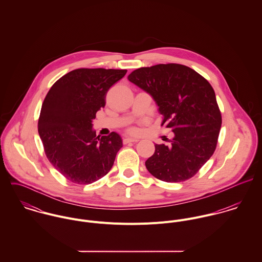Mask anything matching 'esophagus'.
<instances>
[{"label":"esophagus","mask_w":262,"mask_h":262,"mask_svg":"<svg viewBox=\"0 0 262 262\" xmlns=\"http://www.w3.org/2000/svg\"><path fill=\"white\" fill-rule=\"evenodd\" d=\"M130 142H138V139H135V138H124L123 139L124 144H127V143H130Z\"/></svg>","instance_id":"obj_1"}]
</instances>
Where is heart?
Listing matches in <instances>:
<instances>
[{
	"mask_svg": "<svg viewBox=\"0 0 262 262\" xmlns=\"http://www.w3.org/2000/svg\"><path fill=\"white\" fill-rule=\"evenodd\" d=\"M129 131H130L131 133H135V132H136V129H135V128H131Z\"/></svg>",
	"mask_w": 262,
	"mask_h": 262,
	"instance_id": "b5f03b06",
	"label": "heart"
}]
</instances>
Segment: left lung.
<instances>
[{
	"instance_id": "8db88e82",
	"label": "left lung",
	"mask_w": 262,
	"mask_h": 262,
	"mask_svg": "<svg viewBox=\"0 0 262 262\" xmlns=\"http://www.w3.org/2000/svg\"><path fill=\"white\" fill-rule=\"evenodd\" d=\"M128 79L153 98L163 116L161 126L173 132L169 146L155 144L146 168L166 183L192 178L213 155L221 129L212 85L195 71L178 63L140 68Z\"/></svg>"
}]
</instances>
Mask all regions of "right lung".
<instances>
[{
    "instance_id": "add662e5",
    "label": "right lung",
    "mask_w": 262,
    "mask_h": 262,
    "mask_svg": "<svg viewBox=\"0 0 262 262\" xmlns=\"http://www.w3.org/2000/svg\"><path fill=\"white\" fill-rule=\"evenodd\" d=\"M126 70L77 69L50 88L40 111L38 133L46 157L70 182L89 185L105 177L123 146L119 134L96 135L93 120Z\"/></svg>"
}]
</instances>
